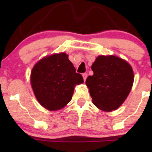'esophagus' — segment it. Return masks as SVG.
<instances>
[{
  "mask_svg": "<svg viewBox=\"0 0 152 152\" xmlns=\"http://www.w3.org/2000/svg\"><path fill=\"white\" fill-rule=\"evenodd\" d=\"M87 76H88V75H87L86 73H83V74H82V76H83V80H84V81H86V78H87Z\"/></svg>",
  "mask_w": 152,
  "mask_h": 152,
  "instance_id": "1",
  "label": "esophagus"
}]
</instances>
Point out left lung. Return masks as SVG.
Here are the masks:
<instances>
[{"label": "left lung", "mask_w": 152, "mask_h": 152, "mask_svg": "<svg viewBox=\"0 0 152 152\" xmlns=\"http://www.w3.org/2000/svg\"><path fill=\"white\" fill-rule=\"evenodd\" d=\"M91 69L94 74L87 77L86 83L94 105L105 111L118 109L127 98L133 85L132 66L114 56H99Z\"/></svg>", "instance_id": "left-lung-1"}]
</instances>
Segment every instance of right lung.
Instances as JSON below:
<instances>
[{
	"mask_svg": "<svg viewBox=\"0 0 152 152\" xmlns=\"http://www.w3.org/2000/svg\"><path fill=\"white\" fill-rule=\"evenodd\" d=\"M33 90L38 102L46 109H62L72 99L74 86L83 82L82 76L65 53L53 54L40 60L31 74Z\"/></svg>",
	"mask_w": 152,
	"mask_h": 152,
	"instance_id": "add662e5",
	"label": "right lung"
}]
</instances>
